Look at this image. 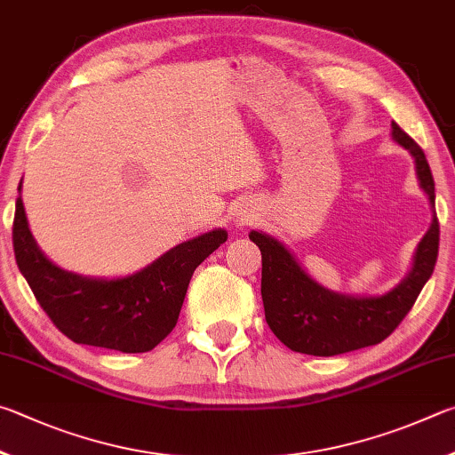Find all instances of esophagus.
Listing matches in <instances>:
<instances>
[{"mask_svg":"<svg viewBox=\"0 0 455 455\" xmlns=\"http://www.w3.org/2000/svg\"><path fill=\"white\" fill-rule=\"evenodd\" d=\"M253 218H256V212L253 210H242L240 213H237V226H245V223H250Z\"/></svg>","mask_w":455,"mask_h":455,"instance_id":"1","label":"esophagus"}]
</instances>
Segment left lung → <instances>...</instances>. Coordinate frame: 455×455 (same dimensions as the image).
I'll list each match as a JSON object with an SVG mask.
<instances>
[{"label": "left lung", "mask_w": 455, "mask_h": 455, "mask_svg": "<svg viewBox=\"0 0 455 455\" xmlns=\"http://www.w3.org/2000/svg\"><path fill=\"white\" fill-rule=\"evenodd\" d=\"M392 140L405 148L416 164L419 188L432 207V226L413 253L410 274L384 296H349L317 283L298 264L285 245L264 232H250L261 251V299L266 322L275 338L293 352L307 355H339L384 341L416 304L421 288L432 277L440 223L435 215V186L421 148L392 122Z\"/></svg>", "instance_id": "left-lung-1"}]
</instances>
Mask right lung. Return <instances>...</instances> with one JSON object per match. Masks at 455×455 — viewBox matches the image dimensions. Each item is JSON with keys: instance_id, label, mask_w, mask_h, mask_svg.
<instances>
[{"instance_id": "obj_1", "label": "right lung", "mask_w": 455, "mask_h": 455, "mask_svg": "<svg viewBox=\"0 0 455 455\" xmlns=\"http://www.w3.org/2000/svg\"><path fill=\"white\" fill-rule=\"evenodd\" d=\"M15 202L13 251L39 306L63 336L76 344L141 354L167 338L196 267L228 240L212 229L178 243L140 272L124 277H87L61 269L39 250L29 232L26 207Z\"/></svg>"}]
</instances>
